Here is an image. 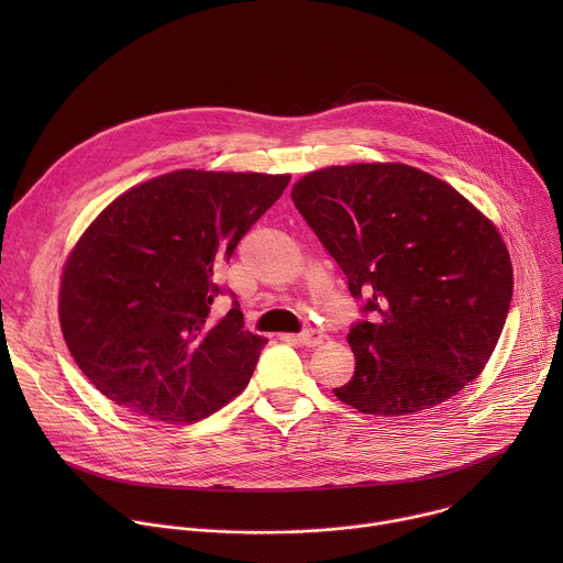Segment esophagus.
Listing matches in <instances>:
<instances>
[{"label":"esophagus","instance_id":"obj_1","mask_svg":"<svg viewBox=\"0 0 563 563\" xmlns=\"http://www.w3.org/2000/svg\"><path fill=\"white\" fill-rule=\"evenodd\" d=\"M296 341H298L300 345H305V347H316V345L323 343V334H320L318 330H305V332H300V334L296 336Z\"/></svg>","mask_w":563,"mask_h":563}]
</instances>
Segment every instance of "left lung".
<instances>
[{
  "instance_id": "1",
  "label": "left lung",
  "mask_w": 563,
  "mask_h": 563,
  "mask_svg": "<svg viewBox=\"0 0 563 563\" xmlns=\"http://www.w3.org/2000/svg\"><path fill=\"white\" fill-rule=\"evenodd\" d=\"M291 200L361 300L343 404L406 417L481 374L512 300L510 256L484 213L426 172L380 163L313 172Z\"/></svg>"
}]
</instances>
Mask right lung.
I'll list each match as a JSON object with an SVG mask.
<instances>
[{
	"instance_id": "right-lung-1",
	"label": "right lung",
	"mask_w": 563,
	"mask_h": 563,
	"mask_svg": "<svg viewBox=\"0 0 563 563\" xmlns=\"http://www.w3.org/2000/svg\"><path fill=\"white\" fill-rule=\"evenodd\" d=\"M289 176L174 172L113 200L62 276L59 323L85 376L153 421L194 423L243 391L265 339L216 283ZM218 295L232 309L213 319Z\"/></svg>"
}]
</instances>
